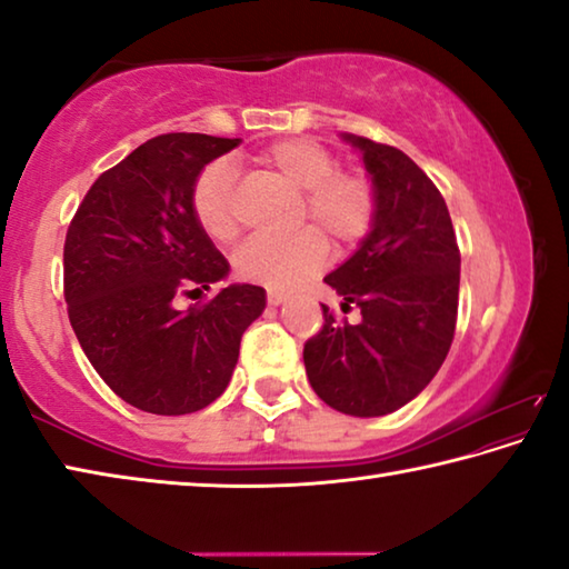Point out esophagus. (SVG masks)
Listing matches in <instances>:
<instances>
[{"instance_id": "esophagus-1", "label": "esophagus", "mask_w": 569, "mask_h": 569, "mask_svg": "<svg viewBox=\"0 0 569 569\" xmlns=\"http://www.w3.org/2000/svg\"><path fill=\"white\" fill-rule=\"evenodd\" d=\"M286 301V293L281 291H268V303L271 306H281Z\"/></svg>"}]
</instances>
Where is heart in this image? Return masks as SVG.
Returning <instances> with one entry per match:
<instances>
[{
    "label": "heart",
    "instance_id": "heart-1",
    "mask_svg": "<svg viewBox=\"0 0 569 569\" xmlns=\"http://www.w3.org/2000/svg\"><path fill=\"white\" fill-rule=\"evenodd\" d=\"M258 162L303 192L298 223H313L316 230L306 228L288 238L248 240L233 261L238 276L246 281L268 288L301 286L319 273L326 261L322 232L336 246H353L371 230L377 216L373 186L361 172L336 170V158L321 142L306 138L278 140L258 152ZM190 208L196 223L210 240L233 243L238 238L236 178L226 160H216L200 170L192 182Z\"/></svg>",
    "mask_w": 569,
    "mask_h": 569
}]
</instances>
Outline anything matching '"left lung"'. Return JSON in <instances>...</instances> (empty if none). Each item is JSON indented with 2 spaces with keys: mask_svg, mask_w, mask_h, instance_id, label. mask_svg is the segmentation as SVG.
<instances>
[{
  "mask_svg": "<svg viewBox=\"0 0 569 569\" xmlns=\"http://www.w3.org/2000/svg\"><path fill=\"white\" fill-rule=\"evenodd\" d=\"M361 150L377 192L369 236L323 278L361 311L339 321L323 306V329L303 346L319 399L351 417L401 409L435 379L457 329L459 246L435 182L401 150L343 132Z\"/></svg>",
  "mask_w": 569,
  "mask_h": 569,
  "instance_id": "obj_1",
  "label": "left lung"
}]
</instances>
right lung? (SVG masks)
<instances>
[{"label": "right lung", "instance_id": "add662e5", "mask_svg": "<svg viewBox=\"0 0 569 569\" xmlns=\"http://www.w3.org/2000/svg\"><path fill=\"white\" fill-rule=\"evenodd\" d=\"M238 138L158 134L92 182L64 238L70 323L102 381L130 407L180 417L213 403L238 363L240 336L266 308L261 286L210 291L230 266L192 218V182Z\"/></svg>", "mask_w": 569, "mask_h": 569}]
</instances>
